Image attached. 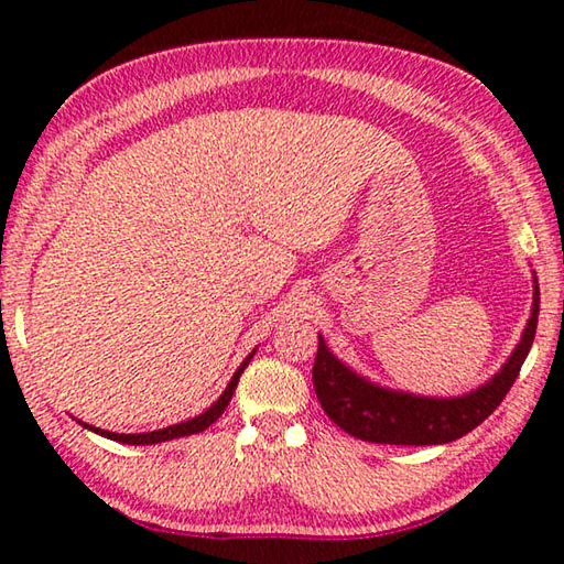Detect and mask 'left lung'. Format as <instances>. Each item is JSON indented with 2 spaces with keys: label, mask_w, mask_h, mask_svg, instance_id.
I'll return each mask as SVG.
<instances>
[{
  "label": "left lung",
  "mask_w": 564,
  "mask_h": 564,
  "mask_svg": "<svg viewBox=\"0 0 564 564\" xmlns=\"http://www.w3.org/2000/svg\"><path fill=\"white\" fill-rule=\"evenodd\" d=\"M540 289L534 281V303L528 328L518 348L490 383L463 398H420L368 383L333 356L318 338L313 362V388L326 415L348 435L380 445H443L475 431L502 398L510 393L514 378L532 348L538 330Z\"/></svg>",
  "instance_id": "left-lung-1"
}]
</instances>
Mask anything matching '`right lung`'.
Wrapping results in <instances>:
<instances>
[{"instance_id": "1", "label": "right lung", "mask_w": 564, "mask_h": 564, "mask_svg": "<svg viewBox=\"0 0 564 564\" xmlns=\"http://www.w3.org/2000/svg\"><path fill=\"white\" fill-rule=\"evenodd\" d=\"M251 358H253V352H251V356H248V358L241 362V366H238V370H236L234 378H231V383H228V388L224 390V395L218 398L216 403L206 410V413L196 415V417H191V420H186V423L169 425V427H164V431H154V433H139V435L109 433V431H99V427H91V425H87V427H91L94 433H99V435H104V437H111V441H117V443H129V445H154V443L174 441V437H184V435L202 433V431H206L208 425L216 423V420L221 417V413H224V410H226V405L231 403V395H234V390H236V386H238V378H241L243 368L248 366V360H251Z\"/></svg>"}]
</instances>
